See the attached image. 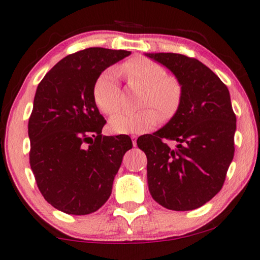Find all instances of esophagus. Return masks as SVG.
I'll use <instances>...</instances> for the list:
<instances>
[{"label":"esophagus","mask_w":260,"mask_h":260,"mask_svg":"<svg viewBox=\"0 0 260 260\" xmlns=\"http://www.w3.org/2000/svg\"><path fill=\"white\" fill-rule=\"evenodd\" d=\"M130 138H131V141H133L134 147H136V145H137V136H136V135H131Z\"/></svg>","instance_id":"1"}]
</instances>
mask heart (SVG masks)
<instances>
[{
    "label": "heart",
    "mask_w": 260,
    "mask_h": 260,
    "mask_svg": "<svg viewBox=\"0 0 260 260\" xmlns=\"http://www.w3.org/2000/svg\"><path fill=\"white\" fill-rule=\"evenodd\" d=\"M130 83L145 85L142 105L147 108L138 111H122L110 119L109 126L116 134H141L150 130L158 122V110L162 117H170L179 108L182 90L176 78L166 76L159 63L148 58H135L123 65ZM93 97L98 109L105 115H112L120 105L118 72L109 69L95 80ZM153 108H151V106Z\"/></svg>",
    "instance_id": "heart-1"
}]
</instances>
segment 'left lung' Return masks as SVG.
<instances>
[{
	"label": "left lung",
	"mask_w": 260,
	"mask_h": 260,
	"mask_svg": "<svg viewBox=\"0 0 260 260\" xmlns=\"http://www.w3.org/2000/svg\"><path fill=\"white\" fill-rule=\"evenodd\" d=\"M166 66L182 95L172 119L152 135L138 137L147 155L152 199L173 211H191L222 188L234 155L237 118L229 88L201 61L176 53H145ZM163 139L175 140L170 148Z\"/></svg>",
	"instance_id": "8db88e82"
}]
</instances>
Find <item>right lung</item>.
<instances>
[{
  "instance_id": "1",
  "label": "right lung",
  "mask_w": 260,
  "mask_h": 260,
  "mask_svg": "<svg viewBox=\"0 0 260 260\" xmlns=\"http://www.w3.org/2000/svg\"><path fill=\"white\" fill-rule=\"evenodd\" d=\"M130 54L83 49L60 60L38 85L28 122L30 168L45 200L66 214L101 208L124 154L133 148L125 135L103 136L106 120L93 97L103 71Z\"/></svg>"
}]
</instances>
